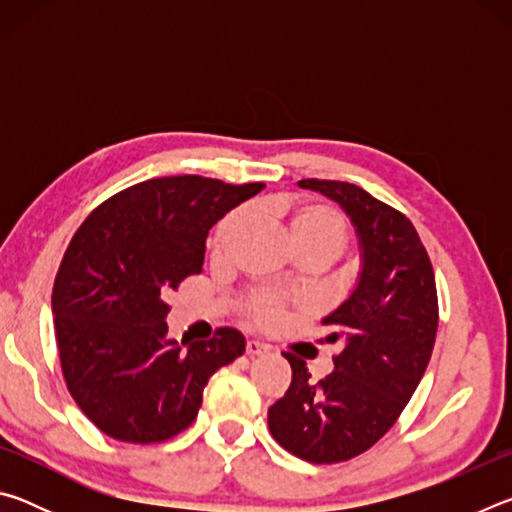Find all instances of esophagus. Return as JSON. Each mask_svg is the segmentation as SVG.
Here are the masks:
<instances>
[{"label": "esophagus", "instance_id": "34e87169", "mask_svg": "<svg viewBox=\"0 0 512 512\" xmlns=\"http://www.w3.org/2000/svg\"><path fill=\"white\" fill-rule=\"evenodd\" d=\"M268 350L266 343H259V341H246V354L248 357H259V354H264Z\"/></svg>", "mask_w": 512, "mask_h": 512}]
</instances>
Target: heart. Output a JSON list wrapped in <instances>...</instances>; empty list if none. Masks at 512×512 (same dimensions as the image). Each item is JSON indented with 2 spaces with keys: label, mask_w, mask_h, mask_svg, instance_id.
<instances>
[{
  "label": "heart",
  "mask_w": 512,
  "mask_h": 512,
  "mask_svg": "<svg viewBox=\"0 0 512 512\" xmlns=\"http://www.w3.org/2000/svg\"><path fill=\"white\" fill-rule=\"evenodd\" d=\"M246 225L248 210H235L225 216L214 232L212 248L216 253H223V250L246 230ZM289 230L298 248H327L336 255L341 253L345 239H348V228H345L343 216L336 212L334 207L323 203L298 205L289 216ZM244 309L255 325L271 327L275 323H280L284 314H287L289 302L273 291L255 289L246 296Z\"/></svg>",
  "instance_id": "1"
}]
</instances>
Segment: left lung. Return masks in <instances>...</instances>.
Instances as JSON below:
<instances>
[{
    "label": "left lung",
    "mask_w": 512,
    "mask_h": 512,
    "mask_svg": "<svg viewBox=\"0 0 512 512\" xmlns=\"http://www.w3.org/2000/svg\"><path fill=\"white\" fill-rule=\"evenodd\" d=\"M302 189L343 207L357 230V287L323 325L341 341L334 370L311 381L307 363L284 352L291 386L271 409L268 429L309 463H341L370 449L400 418L429 366L438 329L436 277L413 223L366 189L307 178Z\"/></svg>",
    "instance_id": "left-lung-1"
}]
</instances>
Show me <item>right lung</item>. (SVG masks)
Returning <instances> with one entry per match:
<instances>
[{
	"instance_id": "right-lung-1",
	"label": "right lung",
	"mask_w": 512,
	"mask_h": 512,
	"mask_svg": "<svg viewBox=\"0 0 512 512\" xmlns=\"http://www.w3.org/2000/svg\"><path fill=\"white\" fill-rule=\"evenodd\" d=\"M264 183L203 176L144 180L108 198L69 241L51 311L65 384L106 436L162 443L194 422L216 370L241 357L244 334L169 339L167 291L203 271L212 225Z\"/></svg>"
}]
</instances>
